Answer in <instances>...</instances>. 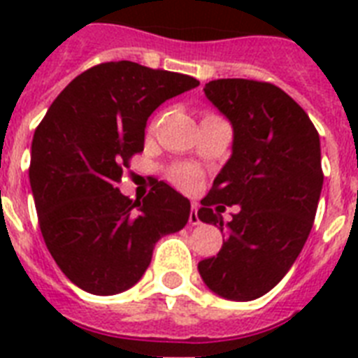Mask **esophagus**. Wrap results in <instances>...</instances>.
Wrapping results in <instances>:
<instances>
[{"label":"esophagus","instance_id":"34e87169","mask_svg":"<svg viewBox=\"0 0 358 358\" xmlns=\"http://www.w3.org/2000/svg\"><path fill=\"white\" fill-rule=\"evenodd\" d=\"M199 206H196L195 202L191 204V213H189V224L191 227H196V224L201 223V219H199Z\"/></svg>","mask_w":358,"mask_h":358}]
</instances>
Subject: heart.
Listing matches in <instances>:
<instances>
[{"label":"heart","instance_id":"b5f03b06","mask_svg":"<svg viewBox=\"0 0 358 358\" xmlns=\"http://www.w3.org/2000/svg\"><path fill=\"white\" fill-rule=\"evenodd\" d=\"M169 178L182 189L191 191L195 189L199 182H201V174L196 173L193 167H187V165H176V167L169 171Z\"/></svg>","mask_w":358,"mask_h":358}]
</instances>
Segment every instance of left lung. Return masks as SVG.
Here are the masks:
<instances>
[{
    "label": "left lung",
    "instance_id": "left-lung-1",
    "mask_svg": "<svg viewBox=\"0 0 358 358\" xmlns=\"http://www.w3.org/2000/svg\"><path fill=\"white\" fill-rule=\"evenodd\" d=\"M204 94L230 120L234 141L199 219L223 232L224 204L239 212L199 273L213 294L252 301L282 280L310 234L323 185L320 135L305 109L273 83L215 80Z\"/></svg>",
    "mask_w": 358,
    "mask_h": 358
}]
</instances>
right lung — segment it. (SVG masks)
Segmentation results:
<instances>
[{
	"label": "right lung",
	"instance_id": "1",
	"mask_svg": "<svg viewBox=\"0 0 358 358\" xmlns=\"http://www.w3.org/2000/svg\"><path fill=\"white\" fill-rule=\"evenodd\" d=\"M195 87L191 76L131 61L96 64L64 87L35 129L29 182L42 238L78 288L126 292L157 239L187 223L189 201L165 182L135 201L115 184L145 148L148 117Z\"/></svg>",
	"mask_w": 358,
	"mask_h": 358
}]
</instances>
